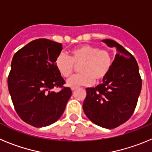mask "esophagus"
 Instances as JSON below:
<instances>
[{"instance_id": "34e87169", "label": "esophagus", "mask_w": 152, "mask_h": 152, "mask_svg": "<svg viewBox=\"0 0 152 152\" xmlns=\"http://www.w3.org/2000/svg\"><path fill=\"white\" fill-rule=\"evenodd\" d=\"M77 88V87H73V88H72V91H75Z\"/></svg>"}]
</instances>
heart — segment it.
Returning <instances> with one entry per match:
<instances>
[{"label": "heart", "mask_w": 152, "mask_h": 152, "mask_svg": "<svg viewBox=\"0 0 152 152\" xmlns=\"http://www.w3.org/2000/svg\"><path fill=\"white\" fill-rule=\"evenodd\" d=\"M113 64L110 50L100 49L97 46L82 45L71 51V56L61 52L56 59V66L60 75L69 77L75 70V65H81V73L72 76L67 80L69 87L80 85L90 86L94 82H100L109 75Z\"/></svg>", "instance_id": "obj_1"}]
</instances>
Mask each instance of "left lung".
I'll use <instances>...</instances> for the list:
<instances>
[{
    "instance_id": "left-lung-1",
    "label": "left lung",
    "mask_w": 152,
    "mask_h": 152,
    "mask_svg": "<svg viewBox=\"0 0 152 152\" xmlns=\"http://www.w3.org/2000/svg\"><path fill=\"white\" fill-rule=\"evenodd\" d=\"M103 42L116 47L117 53L103 84L86 89L83 110L91 121L110 129L126 123L133 114L142 82L133 56L113 40Z\"/></svg>"
}]
</instances>
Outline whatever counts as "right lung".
Segmentation results:
<instances>
[{
	"label": "right lung",
	"mask_w": 152,
	"mask_h": 152,
	"mask_svg": "<svg viewBox=\"0 0 152 152\" xmlns=\"http://www.w3.org/2000/svg\"><path fill=\"white\" fill-rule=\"evenodd\" d=\"M61 50V43L38 39L17 51L12 59L7 84L13 107L22 120L34 127L57 121L72 96L56 66ZM54 87L63 89L56 93Z\"/></svg>",
	"instance_id": "right-lung-1"
}]
</instances>
